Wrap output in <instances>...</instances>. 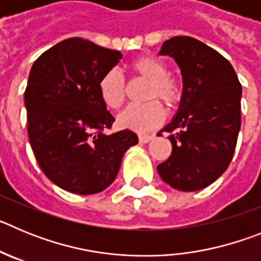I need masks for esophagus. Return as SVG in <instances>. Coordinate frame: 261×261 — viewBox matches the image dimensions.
Instances as JSON below:
<instances>
[{
    "instance_id": "34e87169",
    "label": "esophagus",
    "mask_w": 261,
    "mask_h": 261,
    "mask_svg": "<svg viewBox=\"0 0 261 261\" xmlns=\"http://www.w3.org/2000/svg\"><path fill=\"white\" fill-rule=\"evenodd\" d=\"M154 138V135H145V133H140L138 135V141L142 142V144H146V142L151 141Z\"/></svg>"
}]
</instances>
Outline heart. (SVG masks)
<instances>
[{
	"mask_svg": "<svg viewBox=\"0 0 261 261\" xmlns=\"http://www.w3.org/2000/svg\"><path fill=\"white\" fill-rule=\"evenodd\" d=\"M129 69L136 77L147 81L145 105L128 106L117 115V125L136 132H146L163 121L165 110L158 100H162L167 110H174L183 98L180 80L168 74L167 65L154 56H140L133 60ZM99 96L108 108L116 110L125 99V81L116 70L107 71L98 85Z\"/></svg>",
	"mask_w": 261,
	"mask_h": 261,
	"instance_id": "obj_1",
	"label": "heart"
}]
</instances>
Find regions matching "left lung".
Segmentation results:
<instances>
[{"instance_id": "1", "label": "left lung", "mask_w": 261, "mask_h": 261, "mask_svg": "<svg viewBox=\"0 0 261 261\" xmlns=\"http://www.w3.org/2000/svg\"><path fill=\"white\" fill-rule=\"evenodd\" d=\"M183 75L179 111L161 132L170 133L172 151L158 165L159 176L175 190L208 187L229 167L241 129L242 85L227 60L190 36L163 43Z\"/></svg>"}]
</instances>
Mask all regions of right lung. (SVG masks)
I'll list each match as a JSON object with an SVG mask.
<instances>
[{
    "instance_id": "add662e5",
    "label": "right lung",
    "mask_w": 261,
    "mask_h": 261,
    "mask_svg": "<svg viewBox=\"0 0 261 261\" xmlns=\"http://www.w3.org/2000/svg\"><path fill=\"white\" fill-rule=\"evenodd\" d=\"M121 57L119 50L70 38L32 65L24 91L30 144L41 171L62 190L77 195L106 190L124 153L138 142L128 129L103 133L115 119L98 85Z\"/></svg>"
}]
</instances>
